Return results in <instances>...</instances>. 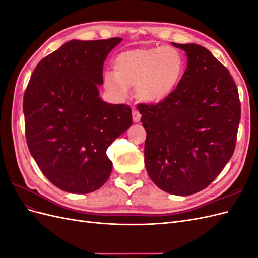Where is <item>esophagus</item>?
I'll list each match as a JSON object with an SVG mask.
<instances>
[{
  "label": "esophagus",
  "mask_w": 258,
  "mask_h": 258,
  "mask_svg": "<svg viewBox=\"0 0 258 258\" xmlns=\"http://www.w3.org/2000/svg\"><path fill=\"white\" fill-rule=\"evenodd\" d=\"M132 118H134L135 122H139L140 120H141V114H140L138 111L134 110L132 111Z\"/></svg>",
  "instance_id": "34e87169"
}]
</instances>
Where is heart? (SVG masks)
I'll list each match as a JSON object with an SVG mask.
<instances>
[{
    "label": "heart",
    "mask_w": 258,
    "mask_h": 258,
    "mask_svg": "<svg viewBox=\"0 0 258 258\" xmlns=\"http://www.w3.org/2000/svg\"><path fill=\"white\" fill-rule=\"evenodd\" d=\"M184 69L182 53L170 46L128 49L115 58L114 71L103 74V86L118 100L126 99L136 87L140 101L158 104L173 95Z\"/></svg>",
    "instance_id": "1"
}]
</instances>
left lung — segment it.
I'll use <instances>...</instances> for the list:
<instances>
[{
    "instance_id": "8db88e82",
    "label": "left lung",
    "mask_w": 258,
    "mask_h": 258,
    "mask_svg": "<svg viewBox=\"0 0 258 258\" xmlns=\"http://www.w3.org/2000/svg\"><path fill=\"white\" fill-rule=\"evenodd\" d=\"M187 68L174 93L139 104L146 130L145 168L163 191L188 196L205 189L235 152L241 107L228 70L207 48L176 44Z\"/></svg>"
}]
</instances>
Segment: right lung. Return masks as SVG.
<instances>
[{
  "label": "right lung",
  "instance_id": "right-lung-1",
  "mask_svg": "<svg viewBox=\"0 0 258 258\" xmlns=\"http://www.w3.org/2000/svg\"><path fill=\"white\" fill-rule=\"evenodd\" d=\"M121 37L72 40L36 66L23 96L29 151L43 174L71 194L99 189L112 172L106 155L131 127V108L100 98L103 63Z\"/></svg>",
  "mask_w": 258,
  "mask_h": 258
}]
</instances>
